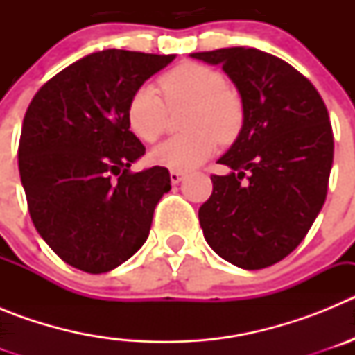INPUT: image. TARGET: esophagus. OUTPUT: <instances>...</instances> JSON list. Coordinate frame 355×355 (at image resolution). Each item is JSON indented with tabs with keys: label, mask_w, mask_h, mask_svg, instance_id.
Listing matches in <instances>:
<instances>
[{
	"label": "esophagus",
	"mask_w": 355,
	"mask_h": 355,
	"mask_svg": "<svg viewBox=\"0 0 355 355\" xmlns=\"http://www.w3.org/2000/svg\"><path fill=\"white\" fill-rule=\"evenodd\" d=\"M181 180H183V172H181V171H171L172 184H178Z\"/></svg>",
	"instance_id": "esophagus-1"
}]
</instances>
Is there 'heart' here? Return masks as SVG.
Masks as SVG:
<instances>
[{"label": "heart", "mask_w": 355, "mask_h": 355, "mask_svg": "<svg viewBox=\"0 0 355 355\" xmlns=\"http://www.w3.org/2000/svg\"><path fill=\"white\" fill-rule=\"evenodd\" d=\"M171 110L190 106L183 119L188 131L150 150V162L172 171H190L205 163L220 142H231L243 122V108L234 92L225 89L220 72L200 64H183L159 78ZM153 85L135 90L128 105V122L144 142H155L167 128L168 109Z\"/></svg>", "instance_id": "obj_1"}]
</instances>
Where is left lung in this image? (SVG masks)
Wrapping results in <instances>:
<instances>
[{"mask_svg":"<svg viewBox=\"0 0 355 355\" xmlns=\"http://www.w3.org/2000/svg\"><path fill=\"white\" fill-rule=\"evenodd\" d=\"M220 65L238 89L243 126L211 175L199 208L208 245L245 270H259L297 249L325 202L334 137L324 99L297 69L254 48L192 53Z\"/></svg>","mask_w":355,"mask_h":355,"instance_id":"1","label":"left lung"}]
</instances>
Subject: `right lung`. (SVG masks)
<instances>
[{
    "label": "right lung",
    "instance_id": "right-lung-1",
    "mask_svg": "<svg viewBox=\"0 0 355 355\" xmlns=\"http://www.w3.org/2000/svg\"><path fill=\"white\" fill-rule=\"evenodd\" d=\"M175 55L103 49L40 87L19 140V174L33 225L65 263L105 274L149 236L171 190L165 167L131 172L144 156L128 122L135 90Z\"/></svg>",
    "mask_w": 355,
    "mask_h": 355
}]
</instances>
